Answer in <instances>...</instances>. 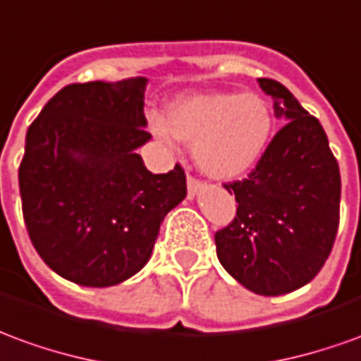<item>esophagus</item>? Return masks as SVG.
Masks as SVG:
<instances>
[{
  "mask_svg": "<svg viewBox=\"0 0 361 361\" xmlns=\"http://www.w3.org/2000/svg\"><path fill=\"white\" fill-rule=\"evenodd\" d=\"M201 189H203V183L197 180H193V178H188V195L191 199L195 197L201 193Z\"/></svg>",
  "mask_w": 361,
  "mask_h": 361,
  "instance_id": "obj_1",
  "label": "esophagus"
}]
</instances>
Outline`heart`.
<instances>
[{
    "mask_svg": "<svg viewBox=\"0 0 361 361\" xmlns=\"http://www.w3.org/2000/svg\"><path fill=\"white\" fill-rule=\"evenodd\" d=\"M148 130L170 148L176 138L193 145L201 172L233 181L254 170L268 150L274 113L254 92L188 93L168 105L166 119L148 117Z\"/></svg>",
    "mask_w": 361,
    "mask_h": 361,
    "instance_id": "obj_1",
    "label": "heart"
}]
</instances>
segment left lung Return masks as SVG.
I'll return each mask as SVG.
<instances>
[{"mask_svg":"<svg viewBox=\"0 0 361 361\" xmlns=\"http://www.w3.org/2000/svg\"><path fill=\"white\" fill-rule=\"evenodd\" d=\"M283 128L248 180L224 185L236 216L215 234L216 256L252 293L276 297L307 286L329 258L340 219V170L319 119L276 80L259 78Z\"/></svg>","mask_w":361,"mask_h":361,"instance_id":"8db88e82","label":"left lung"}]
</instances>
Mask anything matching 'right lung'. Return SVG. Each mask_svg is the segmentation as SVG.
<instances>
[{"mask_svg": "<svg viewBox=\"0 0 361 361\" xmlns=\"http://www.w3.org/2000/svg\"><path fill=\"white\" fill-rule=\"evenodd\" d=\"M142 75L72 84L25 138L23 216L44 264L84 287H111L145 268L164 216L188 195L185 173L146 170Z\"/></svg>", "mask_w": 361, "mask_h": 361, "instance_id": "1", "label": "right lung"}]
</instances>
